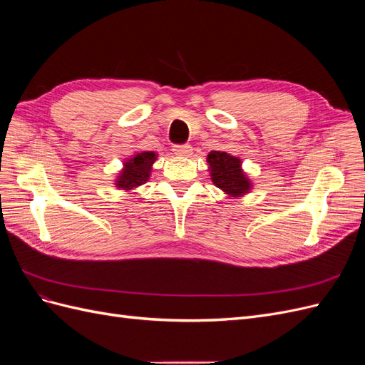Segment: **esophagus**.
I'll return each mask as SVG.
<instances>
[{
	"instance_id": "34e87169",
	"label": "esophagus",
	"mask_w": 365,
	"mask_h": 365,
	"mask_svg": "<svg viewBox=\"0 0 365 365\" xmlns=\"http://www.w3.org/2000/svg\"><path fill=\"white\" fill-rule=\"evenodd\" d=\"M173 150H175L176 155L184 157V158H189V157L192 155V152H193V149H192V146H190V145H180V146H175V148H173Z\"/></svg>"
}]
</instances>
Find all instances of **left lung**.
Wrapping results in <instances>:
<instances>
[{"label": "left lung", "mask_w": 365, "mask_h": 365, "mask_svg": "<svg viewBox=\"0 0 365 365\" xmlns=\"http://www.w3.org/2000/svg\"><path fill=\"white\" fill-rule=\"evenodd\" d=\"M208 170L213 184L222 190L227 197H242L250 193L252 182L242 169V161L227 152L212 150L207 155Z\"/></svg>", "instance_id": "left-lung-1"}]
</instances>
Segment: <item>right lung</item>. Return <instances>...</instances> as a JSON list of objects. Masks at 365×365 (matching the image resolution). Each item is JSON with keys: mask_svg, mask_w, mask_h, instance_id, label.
Masks as SVG:
<instances>
[{"mask_svg": "<svg viewBox=\"0 0 365 365\" xmlns=\"http://www.w3.org/2000/svg\"><path fill=\"white\" fill-rule=\"evenodd\" d=\"M157 158L158 155L155 152L141 150L135 152L130 158L125 160L123 169L120 170L114 181L117 189L132 192L135 190L137 187L146 184L152 172V165L157 161Z\"/></svg>", "mask_w": 365, "mask_h": 365, "instance_id": "right-lung-1", "label": "right lung"}]
</instances>
